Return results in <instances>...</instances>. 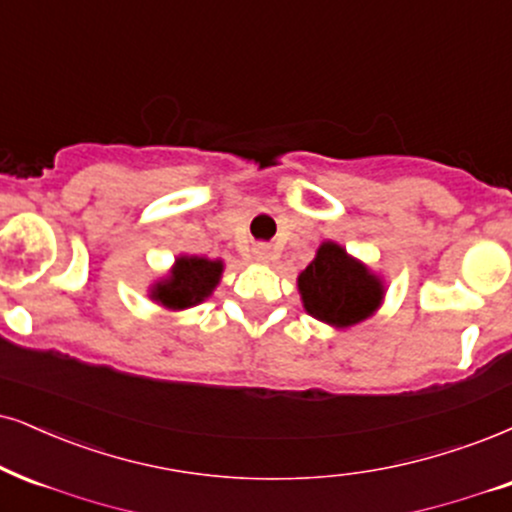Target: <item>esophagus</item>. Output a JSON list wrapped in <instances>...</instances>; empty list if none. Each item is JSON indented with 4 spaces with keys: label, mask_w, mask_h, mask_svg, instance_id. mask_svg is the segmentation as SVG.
Wrapping results in <instances>:
<instances>
[{
    "label": "esophagus",
    "mask_w": 512,
    "mask_h": 512,
    "mask_svg": "<svg viewBox=\"0 0 512 512\" xmlns=\"http://www.w3.org/2000/svg\"><path fill=\"white\" fill-rule=\"evenodd\" d=\"M251 256H254L256 263H270V258H273V249H270L268 244H256L254 249H251Z\"/></svg>",
    "instance_id": "obj_1"
}]
</instances>
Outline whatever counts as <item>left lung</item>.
<instances>
[{"mask_svg":"<svg viewBox=\"0 0 512 512\" xmlns=\"http://www.w3.org/2000/svg\"><path fill=\"white\" fill-rule=\"evenodd\" d=\"M296 287L306 313L337 330L372 318L387 292L380 275L332 239L318 246L313 261L296 277Z\"/></svg>","mask_w":512,"mask_h":512,"instance_id":"8db88e82","label":"left lung"}]
</instances>
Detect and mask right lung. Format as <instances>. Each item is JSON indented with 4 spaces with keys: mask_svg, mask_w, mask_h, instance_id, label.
I'll use <instances>...</instances> for the list:
<instances>
[{
    "mask_svg": "<svg viewBox=\"0 0 512 512\" xmlns=\"http://www.w3.org/2000/svg\"><path fill=\"white\" fill-rule=\"evenodd\" d=\"M223 270L220 258L180 254L168 273L149 287V299L168 311H187L216 292Z\"/></svg>",
    "mask_w": 512,
    "mask_h": 512,
    "instance_id": "right-lung-1",
    "label": "right lung"
}]
</instances>
